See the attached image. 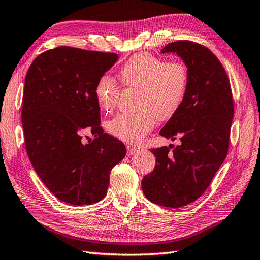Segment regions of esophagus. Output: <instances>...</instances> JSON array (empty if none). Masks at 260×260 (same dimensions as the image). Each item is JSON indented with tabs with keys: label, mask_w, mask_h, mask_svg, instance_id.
<instances>
[{
	"label": "esophagus",
	"mask_w": 260,
	"mask_h": 260,
	"mask_svg": "<svg viewBox=\"0 0 260 260\" xmlns=\"http://www.w3.org/2000/svg\"><path fill=\"white\" fill-rule=\"evenodd\" d=\"M137 151V148L136 147H133V146H127V155L128 156H131V155H133V154H135Z\"/></svg>",
	"instance_id": "1"
}]
</instances>
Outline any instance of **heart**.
<instances>
[{
  "label": "heart",
  "instance_id": "heart-1",
  "mask_svg": "<svg viewBox=\"0 0 260 260\" xmlns=\"http://www.w3.org/2000/svg\"><path fill=\"white\" fill-rule=\"evenodd\" d=\"M120 81L128 88L142 89L141 112L118 114L106 127L110 135L131 144H137L150 133L159 119L171 118L184 102L189 88V70L181 61H168L148 52L132 56L119 70ZM96 96L106 110L118 103L120 86L103 76L96 85Z\"/></svg>",
  "mask_w": 260,
  "mask_h": 260
}]
</instances>
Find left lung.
<instances>
[{
    "label": "left lung",
    "instance_id": "1",
    "mask_svg": "<svg viewBox=\"0 0 260 260\" xmlns=\"http://www.w3.org/2000/svg\"><path fill=\"white\" fill-rule=\"evenodd\" d=\"M176 53L189 70V88L180 109L159 132L181 144L153 148V172L142 180L151 202L184 207L201 197L228 153L234 99L227 73L208 48L193 41L169 43L162 53Z\"/></svg>",
    "mask_w": 260,
    "mask_h": 260
}]
</instances>
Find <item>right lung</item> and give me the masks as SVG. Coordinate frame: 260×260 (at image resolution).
Wrapping results in <instances>:
<instances>
[{"mask_svg": "<svg viewBox=\"0 0 260 260\" xmlns=\"http://www.w3.org/2000/svg\"><path fill=\"white\" fill-rule=\"evenodd\" d=\"M118 56L57 47L33 60L22 99L27 156L54 197L74 206L101 201L126 147L101 126L96 85ZM94 140L86 143L87 134Z\"/></svg>", "mask_w": 260, "mask_h": 260, "instance_id": "1", "label": "right lung"}]
</instances>
